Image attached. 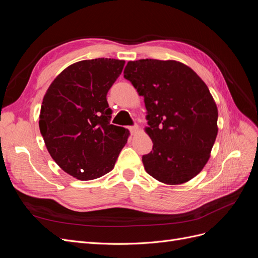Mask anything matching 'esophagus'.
Returning a JSON list of instances; mask_svg holds the SVG:
<instances>
[{"label":"esophagus","instance_id":"esophagus-1","mask_svg":"<svg viewBox=\"0 0 258 258\" xmlns=\"http://www.w3.org/2000/svg\"><path fill=\"white\" fill-rule=\"evenodd\" d=\"M129 130H130V132H131V135H136L137 132H138V130H139V127L137 126V124H135V126L129 127Z\"/></svg>","mask_w":258,"mask_h":258}]
</instances>
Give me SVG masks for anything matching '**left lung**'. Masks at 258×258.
I'll use <instances>...</instances> for the list:
<instances>
[{"label":"left lung","mask_w":258,"mask_h":258,"mask_svg":"<svg viewBox=\"0 0 258 258\" xmlns=\"http://www.w3.org/2000/svg\"><path fill=\"white\" fill-rule=\"evenodd\" d=\"M123 77L144 97L153 151L143 155L146 172L176 185L204 169L217 136V107L205 82L174 60L129 61Z\"/></svg>","instance_id":"8db88e82"}]
</instances>
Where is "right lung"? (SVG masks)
<instances>
[{
  "label": "right lung",
  "mask_w": 258,
  "mask_h": 258,
  "mask_svg": "<svg viewBox=\"0 0 258 258\" xmlns=\"http://www.w3.org/2000/svg\"><path fill=\"white\" fill-rule=\"evenodd\" d=\"M124 61L83 60L63 70L46 91L40 130L51 158L82 181L114 168L129 131L111 124L106 95L121 74Z\"/></svg>",
  "instance_id": "right-lung-1"
}]
</instances>
